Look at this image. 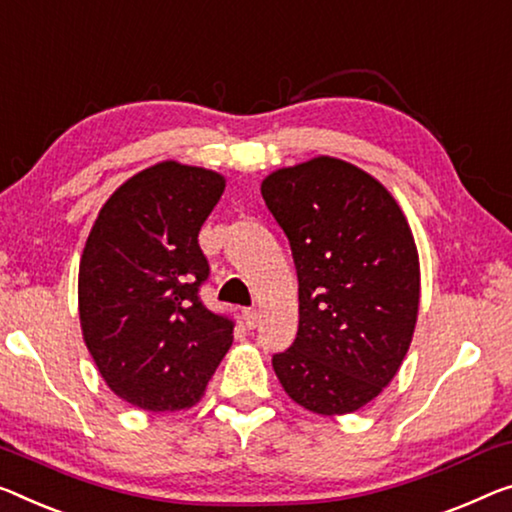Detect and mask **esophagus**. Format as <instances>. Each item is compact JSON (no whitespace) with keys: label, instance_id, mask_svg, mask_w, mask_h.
Here are the masks:
<instances>
[{"label":"esophagus","instance_id":"34e87169","mask_svg":"<svg viewBox=\"0 0 512 512\" xmlns=\"http://www.w3.org/2000/svg\"><path fill=\"white\" fill-rule=\"evenodd\" d=\"M241 317H243V324H246L248 329H255L257 322H259V312L257 310H250V308L243 310Z\"/></svg>","mask_w":512,"mask_h":512}]
</instances>
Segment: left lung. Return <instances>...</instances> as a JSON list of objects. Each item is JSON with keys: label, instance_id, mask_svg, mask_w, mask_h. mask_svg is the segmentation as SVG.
<instances>
[{"label": "left lung", "instance_id": "1", "mask_svg": "<svg viewBox=\"0 0 512 512\" xmlns=\"http://www.w3.org/2000/svg\"><path fill=\"white\" fill-rule=\"evenodd\" d=\"M262 197L299 276V333L273 356V370L303 409L352 414L391 384L414 338V234L393 195L340 158L271 172Z\"/></svg>", "mask_w": 512, "mask_h": 512}]
</instances>
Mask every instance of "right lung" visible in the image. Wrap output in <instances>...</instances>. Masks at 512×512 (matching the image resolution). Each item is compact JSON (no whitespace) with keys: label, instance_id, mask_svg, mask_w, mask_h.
I'll use <instances>...</instances> for the list:
<instances>
[{"label":"right lung","instance_id":"add662e5","mask_svg":"<svg viewBox=\"0 0 512 512\" xmlns=\"http://www.w3.org/2000/svg\"><path fill=\"white\" fill-rule=\"evenodd\" d=\"M223 174L163 160L103 204L80 259L82 338L114 395L147 411L202 398L234 340V322L200 301L209 278L197 234Z\"/></svg>","mask_w":512,"mask_h":512}]
</instances>
